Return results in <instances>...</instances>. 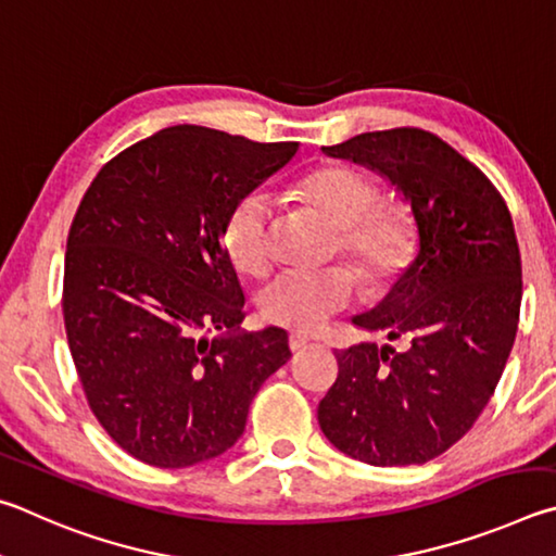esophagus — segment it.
Listing matches in <instances>:
<instances>
[{"instance_id": "34e87169", "label": "esophagus", "mask_w": 556, "mask_h": 556, "mask_svg": "<svg viewBox=\"0 0 556 556\" xmlns=\"http://www.w3.org/2000/svg\"><path fill=\"white\" fill-rule=\"evenodd\" d=\"M309 344V339L303 334H290V349H293V354H300L303 349Z\"/></svg>"}]
</instances>
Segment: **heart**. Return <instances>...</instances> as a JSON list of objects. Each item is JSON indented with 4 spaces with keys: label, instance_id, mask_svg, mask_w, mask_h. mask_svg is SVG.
<instances>
[{
    "label": "heart",
    "instance_id": "heart-1",
    "mask_svg": "<svg viewBox=\"0 0 556 556\" xmlns=\"http://www.w3.org/2000/svg\"><path fill=\"white\" fill-rule=\"evenodd\" d=\"M298 192L342 231V251L368 283H381L403 266L410 251V227L401 212L381 210V192L362 173L327 165L305 175ZM270 222L268 192H243L231 204L222 224V243L239 270L258 273L268 263ZM354 298L356 280L344 268L283 270L261 288L258 303L270 323L309 332L352 305Z\"/></svg>",
    "mask_w": 556,
    "mask_h": 556
}]
</instances>
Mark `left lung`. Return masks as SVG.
Returning <instances> with one entry per match:
<instances>
[{"instance_id":"left-lung-1","label":"left lung","mask_w":556,"mask_h":556,"mask_svg":"<svg viewBox=\"0 0 556 556\" xmlns=\"http://www.w3.org/2000/svg\"><path fill=\"white\" fill-rule=\"evenodd\" d=\"M323 151L403 194L417 253L381 303L352 317L403 352L376 342L337 352L339 376L317 420L352 459L425 464L471 430L510 356L522 298L510 212L491 180L430 131H368Z\"/></svg>"}]
</instances>
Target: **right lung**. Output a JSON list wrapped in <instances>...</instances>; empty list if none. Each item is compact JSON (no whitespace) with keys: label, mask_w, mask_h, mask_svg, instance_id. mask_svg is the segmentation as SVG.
<instances>
[{"label":"right lung","mask_w":556,"mask_h":556,"mask_svg":"<svg viewBox=\"0 0 556 556\" xmlns=\"http://www.w3.org/2000/svg\"><path fill=\"white\" fill-rule=\"evenodd\" d=\"M295 153L180 124L114 155L87 188L67 233L65 332L87 403L134 459L185 469L231 450L290 358L286 329H239L222 224Z\"/></svg>","instance_id":"right-lung-1"}]
</instances>
